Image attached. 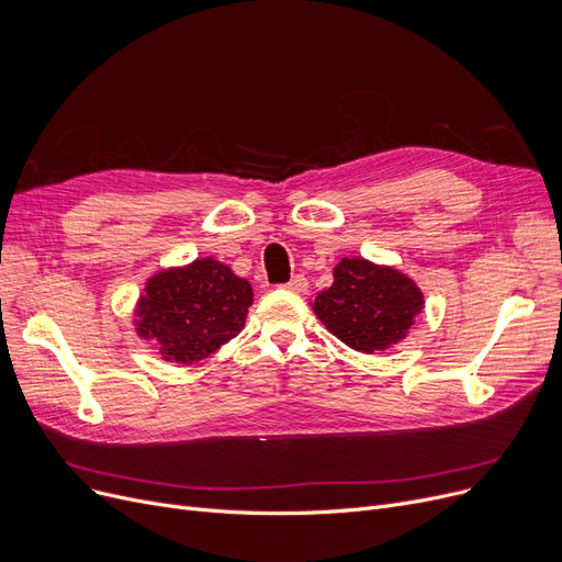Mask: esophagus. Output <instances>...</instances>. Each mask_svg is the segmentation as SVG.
Segmentation results:
<instances>
[{
	"label": "esophagus",
	"instance_id": "esophagus-1",
	"mask_svg": "<svg viewBox=\"0 0 562 562\" xmlns=\"http://www.w3.org/2000/svg\"><path fill=\"white\" fill-rule=\"evenodd\" d=\"M286 291H293V293H303L307 291V280L303 276H293L286 284H284Z\"/></svg>",
	"mask_w": 562,
	"mask_h": 562
}]
</instances>
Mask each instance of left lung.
<instances>
[{
	"instance_id": "8db88e82",
	"label": "left lung",
	"mask_w": 562,
	"mask_h": 562,
	"mask_svg": "<svg viewBox=\"0 0 562 562\" xmlns=\"http://www.w3.org/2000/svg\"><path fill=\"white\" fill-rule=\"evenodd\" d=\"M424 307L419 286L390 266L341 259L314 301L316 316L346 346L375 352L398 344Z\"/></svg>"
}]
</instances>
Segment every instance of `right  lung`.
I'll return each mask as SVG.
<instances>
[{
    "label": "right lung",
    "instance_id": "add662e5",
    "mask_svg": "<svg viewBox=\"0 0 562 562\" xmlns=\"http://www.w3.org/2000/svg\"><path fill=\"white\" fill-rule=\"evenodd\" d=\"M252 305L250 282L216 259L157 273L138 301L136 330L159 346L161 358L193 364L244 330Z\"/></svg>",
    "mask_w": 562,
    "mask_h": 562
}]
</instances>
